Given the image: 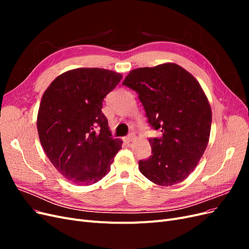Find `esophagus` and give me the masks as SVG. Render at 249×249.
<instances>
[{
    "label": "esophagus",
    "mask_w": 249,
    "mask_h": 249,
    "mask_svg": "<svg viewBox=\"0 0 249 249\" xmlns=\"http://www.w3.org/2000/svg\"><path fill=\"white\" fill-rule=\"evenodd\" d=\"M134 139H135V135H134V134H130L129 136H126V137L124 138V141L126 142V143H130V142H132Z\"/></svg>",
    "instance_id": "1"
}]
</instances>
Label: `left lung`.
<instances>
[{"label":"left lung","instance_id":"obj_1","mask_svg":"<svg viewBox=\"0 0 249 249\" xmlns=\"http://www.w3.org/2000/svg\"><path fill=\"white\" fill-rule=\"evenodd\" d=\"M123 85L138 93L149 124L163 133L148 140L153 155L139 161L140 172L159 186L183 182L205 153L212 124L210 103L198 81L168 62L133 70Z\"/></svg>","mask_w":249,"mask_h":249}]
</instances>
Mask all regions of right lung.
<instances>
[{
	"instance_id": "add662e5",
	"label": "right lung",
	"mask_w": 249,
	"mask_h": 249,
	"mask_svg": "<svg viewBox=\"0 0 249 249\" xmlns=\"http://www.w3.org/2000/svg\"><path fill=\"white\" fill-rule=\"evenodd\" d=\"M123 76L104 69H76L58 76L44 91L37 131L51 163L70 182H99L110 171L123 140L113 139L103 114L105 96Z\"/></svg>"
}]
</instances>
